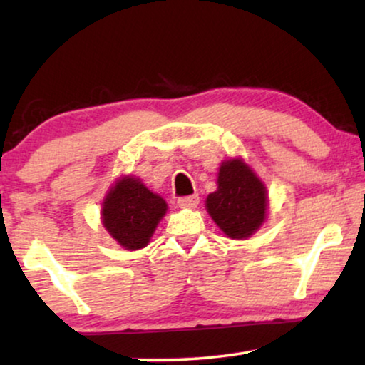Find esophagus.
Instances as JSON below:
<instances>
[{"instance_id":"obj_1","label":"esophagus","mask_w":365,"mask_h":365,"mask_svg":"<svg viewBox=\"0 0 365 365\" xmlns=\"http://www.w3.org/2000/svg\"><path fill=\"white\" fill-rule=\"evenodd\" d=\"M178 204L181 207H196L199 204V196L197 194H192V196H184L178 199Z\"/></svg>"}]
</instances>
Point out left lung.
<instances>
[{
	"mask_svg": "<svg viewBox=\"0 0 365 365\" xmlns=\"http://www.w3.org/2000/svg\"><path fill=\"white\" fill-rule=\"evenodd\" d=\"M267 191L242 159H227L217 174V191L206 199V209L219 229L231 239H246L266 221Z\"/></svg>",
	"mask_w": 365,
	"mask_h": 365,
	"instance_id": "8db88e82",
	"label": "left lung"
}]
</instances>
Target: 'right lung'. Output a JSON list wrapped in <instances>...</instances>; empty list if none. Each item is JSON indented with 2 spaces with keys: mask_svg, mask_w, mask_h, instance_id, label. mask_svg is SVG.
<instances>
[{
  "mask_svg": "<svg viewBox=\"0 0 365 365\" xmlns=\"http://www.w3.org/2000/svg\"><path fill=\"white\" fill-rule=\"evenodd\" d=\"M166 211V201L149 191L141 179L124 176L104 197L103 226L123 247L136 251L148 246Z\"/></svg>",
  "mask_w": 365,
  "mask_h": 365,
  "instance_id": "obj_1",
  "label": "right lung"
}]
</instances>
